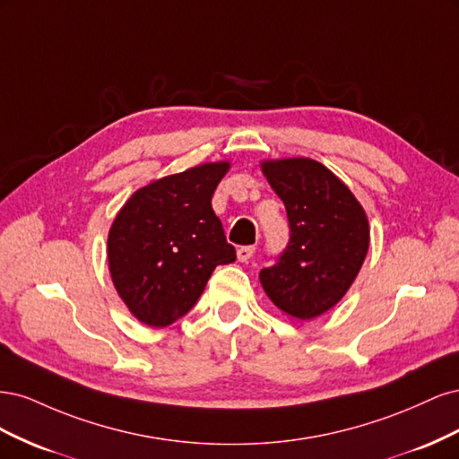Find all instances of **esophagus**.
Wrapping results in <instances>:
<instances>
[{"label": "esophagus", "instance_id": "34e87169", "mask_svg": "<svg viewBox=\"0 0 459 459\" xmlns=\"http://www.w3.org/2000/svg\"><path fill=\"white\" fill-rule=\"evenodd\" d=\"M253 255H255V245H245V247L238 248L239 262H248Z\"/></svg>", "mask_w": 459, "mask_h": 459}]
</instances>
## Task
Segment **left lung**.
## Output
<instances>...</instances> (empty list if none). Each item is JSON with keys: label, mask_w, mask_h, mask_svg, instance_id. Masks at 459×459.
Listing matches in <instances>:
<instances>
[{"label": "left lung", "mask_w": 459, "mask_h": 459, "mask_svg": "<svg viewBox=\"0 0 459 459\" xmlns=\"http://www.w3.org/2000/svg\"><path fill=\"white\" fill-rule=\"evenodd\" d=\"M281 197L289 243L260 283L277 308L299 319L322 316L344 297L369 247L364 208L341 179L312 159L262 164Z\"/></svg>", "instance_id": "left-lung-1"}]
</instances>
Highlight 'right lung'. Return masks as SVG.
I'll use <instances>...</instances> for the list:
<instances>
[{
  "label": "right lung",
  "instance_id": "1",
  "mask_svg": "<svg viewBox=\"0 0 459 459\" xmlns=\"http://www.w3.org/2000/svg\"><path fill=\"white\" fill-rule=\"evenodd\" d=\"M230 162H208L135 191L108 231V268L140 322L166 327L186 316L220 264L235 260L212 195Z\"/></svg>",
  "mask_w": 459,
  "mask_h": 459
}]
</instances>
